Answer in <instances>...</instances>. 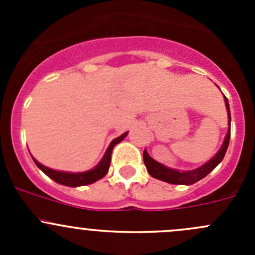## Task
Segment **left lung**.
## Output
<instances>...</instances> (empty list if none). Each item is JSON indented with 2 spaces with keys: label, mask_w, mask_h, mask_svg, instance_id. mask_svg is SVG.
Masks as SVG:
<instances>
[{
  "label": "left lung",
  "mask_w": 255,
  "mask_h": 255,
  "mask_svg": "<svg viewBox=\"0 0 255 255\" xmlns=\"http://www.w3.org/2000/svg\"><path fill=\"white\" fill-rule=\"evenodd\" d=\"M225 104L226 109H227V115H228V130L227 134H226L225 140H223L222 145H221L220 150L215 154V156L210 159L207 163L202 164L199 168L194 169V170H176V169H171L165 166L164 164L158 163L156 160H154L150 155L148 154L146 149H144L143 153V159L144 164H145L146 171L149 173V175L154 179L161 180V181L169 182V184L174 185H192L195 182H197L199 180L204 179L205 176H207L221 161L225 158V154L227 151L228 144H230V138H231V111H230V104H228L227 97L225 96Z\"/></svg>",
  "instance_id": "1"
}]
</instances>
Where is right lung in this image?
Here are the masks:
<instances>
[{"instance_id": "1", "label": "right lung", "mask_w": 255, "mask_h": 255, "mask_svg": "<svg viewBox=\"0 0 255 255\" xmlns=\"http://www.w3.org/2000/svg\"><path fill=\"white\" fill-rule=\"evenodd\" d=\"M128 132L123 133L120 137L115 138L111 143H110L109 148L105 151L104 156L100 160V163L97 164L95 168L90 169L87 171H82V173H70V171H60V170H54V169L48 168V166L43 165L39 161L35 160L32 156V159L34 160L35 165L45 174V175L50 177L51 180H54L55 182L60 185H65L69 187H78V186H85V185H90L96 182L97 180L102 179L107 173H109L110 164H111V154L113 148H115L116 144L122 142L126 137H127Z\"/></svg>"}]
</instances>
